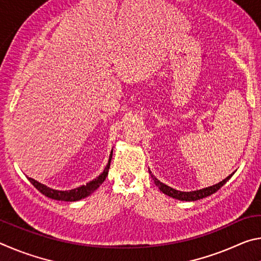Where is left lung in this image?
I'll list each match as a JSON object with an SVG mask.
<instances>
[{"instance_id": "8db88e82", "label": "left lung", "mask_w": 261, "mask_h": 261, "mask_svg": "<svg viewBox=\"0 0 261 261\" xmlns=\"http://www.w3.org/2000/svg\"><path fill=\"white\" fill-rule=\"evenodd\" d=\"M149 171V170H148ZM149 174H151V171H149ZM233 174V173H232ZM229 175L227 178H224L222 182H220L218 184L215 185H212V187H208L206 189H201V190H197V191H191V192H182V191H177V190H175L173 188L168 187V185L161 183L160 180L156 179L154 176L151 174L152 178L154 180V183H155L156 187H159V189H160V191H162L165 194H168L169 197H173L175 198V199H178V200H185V201H194V200H199V199H202V198H206L211 196V194L215 193L218 190L223 187L224 184L227 183V180H229V178L231 177L232 176Z\"/></svg>"}]
</instances>
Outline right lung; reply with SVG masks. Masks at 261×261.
Returning <instances> with one entry per match:
<instances>
[{
    "label": "right lung",
    "mask_w": 261,
    "mask_h": 261,
    "mask_svg": "<svg viewBox=\"0 0 261 261\" xmlns=\"http://www.w3.org/2000/svg\"><path fill=\"white\" fill-rule=\"evenodd\" d=\"M112 155H113V152L110 153L107 167L105 168L103 173L101 174L99 177H96L95 179L91 180V182L87 183L86 185H82V187L73 189V190H69V191H59V190H53L50 188L46 187V185L39 183V182H37V180H34L33 178H30V177H29V180L34 185L35 189H38V191H40L42 194H45V196L48 198H51V199L64 200V201L81 200V199H83V198H86L87 196H90L91 193H93L95 190L105 182L106 177L108 176V170L110 167V161H112Z\"/></svg>",
    "instance_id": "obj_1"
}]
</instances>
